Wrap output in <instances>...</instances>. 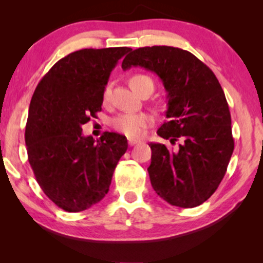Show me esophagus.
Segmentation results:
<instances>
[{
    "label": "esophagus",
    "mask_w": 263,
    "mask_h": 263,
    "mask_svg": "<svg viewBox=\"0 0 263 263\" xmlns=\"http://www.w3.org/2000/svg\"><path fill=\"white\" fill-rule=\"evenodd\" d=\"M140 142H141V140H136V139H133V138L128 139L129 146H134V145H136V143H140Z\"/></svg>",
    "instance_id": "1"
}]
</instances>
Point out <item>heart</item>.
<instances>
[{"label":"heart","mask_w":263,"mask_h":263,"mask_svg":"<svg viewBox=\"0 0 263 263\" xmlns=\"http://www.w3.org/2000/svg\"><path fill=\"white\" fill-rule=\"evenodd\" d=\"M146 81L152 80L146 75H134L130 79V86L134 91L138 93L139 88L141 87V85ZM110 98V87L107 86L104 91V102H107ZM152 117L149 115L140 112V114H132V112H125L118 115L116 118H114L112 125L114 128L118 130L120 133H123L124 135L132 136V138H135V136L142 135L143 129H146L148 125L152 124Z\"/></svg>","instance_id":"heart-1"}]
</instances>
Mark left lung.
<instances>
[{
  "label": "left lung",
  "instance_id": "left-lung-1",
  "mask_svg": "<svg viewBox=\"0 0 263 263\" xmlns=\"http://www.w3.org/2000/svg\"><path fill=\"white\" fill-rule=\"evenodd\" d=\"M123 70L153 71L167 92V121L157 134L177 149L151 142V184L172 206L193 208L210 199L224 178L235 142L231 115L218 79L206 64L174 46L129 50Z\"/></svg>",
  "mask_w": 263,
  "mask_h": 263
}]
</instances>
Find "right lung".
I'll use <instances>...</instances> for the list:
<instances>
[{
	"instance_id": "add662e5",
	"label": "right lung",
	"mask_w": 263,
	"mask_h": 263,
	"mask_svg": "<svg viewBox=\"0 0 263 263\" xmlns=\"http://www.w3.org/2000/svg\"><path fill=\"white\" fill-rule=\"evenodd\" d=\"M129 48L82 49L53 64L32 96L25 130L28 161L45 195L66 212L104 199L127 138L95 140L82 125L102 110L111 71Z\"/></svg>"
}]
</instances>
